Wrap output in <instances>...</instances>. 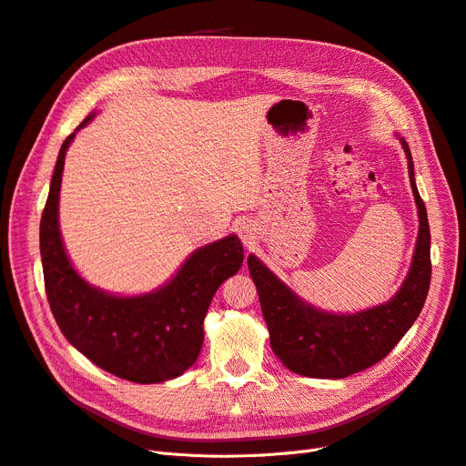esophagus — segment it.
<instances>
[{
	"label": "esophagus",
	"instance_id": "1",
	"mask_svg": "<svg viewBox=\"0 0 466 466\" xmlns=\"http://www.w3.org/2000/svg\"><path fill=\"white\" fill-rule=\"evenodd\" d=\"M237 231H238V237H240V240H243V243H245L247 247L254 245V240H256V228L252 226L250 221H243V223H238Z\"/></svg>",
	"mask_w": 466,
	"mask_h": 466
}]
</instances>
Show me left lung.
<instances>
[{
	"label": "left lung",
	"instance_id": "8db88e82",
	"mask_svg": "<svg viewBox=\"0 0 466 466\" xmlns=\"http://www.w3.org/2000/svg\"><path fill=\"white\" fill-rule=\"evenodd\" d=\"M407 157L409 181L419 212V235L411 268L388 302L353 313L315 308L283 283L258 256H248V271L269 330L275 356L296 375L346 379L379 363L411 329L431 289V228L415 183L411 151L398 137Z\"/></svg>",
	"mask_w": 466,
	"mask_h": 466
}]
</instances>
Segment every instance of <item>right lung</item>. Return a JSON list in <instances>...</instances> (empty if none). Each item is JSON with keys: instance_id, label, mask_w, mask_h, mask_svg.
<instances>
[{"instance_id": "obj_1", "label": "right lung", "mask_w": 466, "mask_h": 466, "mask_svg": "<svg viewBox=\"0 0 466 466\" xmlns=\"http://www.w3.org/2000/svg\"><path fill=\"white\" fill-rule=\"evenodd\" d=\"M93 118L96 113L76 132ZM76 132L61 145L40 221L53 318L65 339L110 375L139 384L176 379L197 361L212 296L243 266V245L237 235H228L193 250L172 279L151 292L124 296L89 285L74 269L59 228L65 157Z\"/></svg>"}]
</instances>
